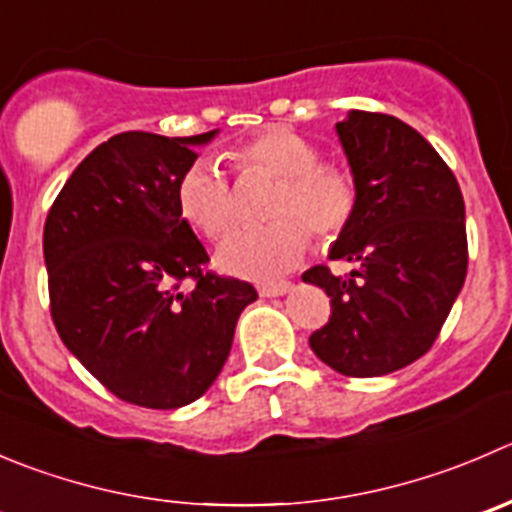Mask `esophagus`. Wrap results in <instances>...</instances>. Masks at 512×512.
Listing matches in <instances>:
<instances>
[{
	"instance_id": "1",
	"label": "esophagus",
	"mask_w": 512,
	"mask_h": 512,
	"mask_svg": "<svg viewBox=\"0 0 512 512\" xmlns=\"http://www.w3.org/2000/svg\"><path fill=\"white\" fill-rule=\"evenodd\" d=\"M292 290V282L282 280V282H262L260 287H257V292H260L262 297H280L285 295V292Z\"/></svg>"
}]
</instances>
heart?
<instances>
[{
  "label": "heart",
  "instance_id": "obj_1",
  "mask_svg": "<svg viewBox=\"0 0 512 512\" xmlns=\"http://www.w3.org/2000/svg\"><path fill=\"white\" fill-rule=\"evenodd\" d=\"M237 170H265L282 177L272 215L277 220L235 230L217 252V265L247 280H270L292 270L315 235L332 237L355 210V182L342 167L320 162L322 152L307 137L272 127L230 152ZM180 215L210 240H220L235 220L232 190L215 157L192 162L177 185Z\"/></svg>",
  "mask_w": 512,
  "mask_h": 512
}]
</instances>
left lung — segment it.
Segmentation results:
<instances>
[{"instance_id":"8db88e82","label":"left lung","mask_w":512,"mask_h":512,"mask_svg":"<svg viewBox=\"0 0 512 512\" xmlns=\"http://www.w3.org/2000/svg\"><path fill=\"white\" fill-rule=\"evenodd\" d=\"M355 182V210L330 250L355 270L302 275L330 297L327 325L310 335L325 365L380 377L433 347L468 272L465 202L458 180L403 119L352 109L335 124Z\"/></svg>"}]
</instances>
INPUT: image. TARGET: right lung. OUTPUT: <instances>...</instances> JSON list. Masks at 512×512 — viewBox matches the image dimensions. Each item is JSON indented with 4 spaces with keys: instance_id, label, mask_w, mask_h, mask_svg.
<instances>
[{
    "instance_id": "obj_1",
    "label": "right lung",
    "mask_w": 512,
    "mask_h": 512,
    "mask_svg": "<svg viewBox=\"0 0 512 512\" xmlns=\"http://www.w3.org/2000/svg\"><path fill=\"white\" fill-rule=\"evenodd\" d=\"M217 130L122 132L89 152L44 222L49 310L67 350L119 400L195 403L220 375L250 282L207 272L177 185ZM192 279L190 293L179 290Z\"/></svg>"
}]
</instances>
